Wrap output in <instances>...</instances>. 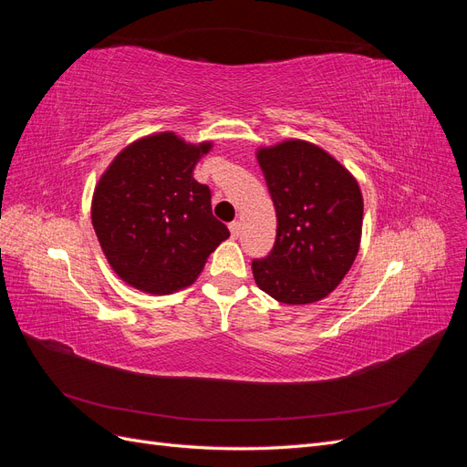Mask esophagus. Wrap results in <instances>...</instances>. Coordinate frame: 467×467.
Listing matches in <instances>:
<instances>
[{
	"label": "esophagus",
	"instance_id": "obj_1",
	"mask_svg": "<svg viewBox=\"0 0 467 467\" xmlns=\"http://www.w3.org/2000/svg\"><path fill=\"white\" fill-rule=\"evenodd\" d=\"M230 232H232V237L237 239L239 234H242V223H239V222H232V223H230Z\"/></svg>",
	"mask_w": 467,
	"mask_h": 467
}]
</instances>
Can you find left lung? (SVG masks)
I'll list each match as a JSON object with an SVG mask.
<instances>
[{
  "label": "left lung",
  "instance_id": "left-lung-1",
  "mask_svg": "<svg viewBox=\"0 0 467 467\" xmlns=\"http://www.w3.org/2000/svg\"><path fill=\"white\" fill-rule=\"evenodd\" d=\"M276 210V242L253 261L257 286L276 302H319L355 263L364 201L348 169L329 151L290 138L255 151Z\"/></svg>",
  "mask_w": 467,
  "mask_h": 467
}]
</instances>
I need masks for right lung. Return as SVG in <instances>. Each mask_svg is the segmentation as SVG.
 I'll return each mask as SVG.
<instances>
[{
	"instance_id": "add662e5",
	"label": "right lung",
	"mask_w": 467,
	"mask_h": 467,
	"mask_svg": "<svg viewBox=\"0 0 467 467\" xmlns=\"http://www.w3.org/2000/svg\"><path fill=\"white\" fill-rule=\"evenodd\" d=\"M214 142L155 132L120 150L97 181L91 222L112 271L148 294L194 285L230 237L212 214L210 189L192 171Z\"/></svg>"
}]
</instances>
